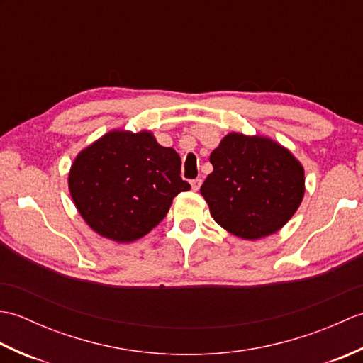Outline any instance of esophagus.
<instances>
[{
  "label": "esophagus",
  "mask_w": 363,
  "mask_h": 363,
  "mask_svg": "<svg viewBox=\"0 0 363 363\" xmlns=\"http://www.w3.org/2000/svg\"><path fill=\"white\" fill-rule=\"evenodd\" d=\"M201 184H203V181L199 179V177H196V179H191V181H190V186H191V189H194L195 191L199 190V187H201Z\"/></svg>",
  "instance_id": "1"
}]
</instances>
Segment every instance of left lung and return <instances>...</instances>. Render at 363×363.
<instances>
[{"instance_id":"obj_1","label":"left lung","mask_w":363,"mask_h":363,"mask_svg":"<svg viewBox=\"0 0 363 363\" xmlns=\"http://www.w3.org/2000/svg\"><path fill=\"white\" fill-rule=\"evenodd\" d=\"M211 164L201 195L213 220L237 237L274 234L303 201V165L267 137L230 133L212 151Z\"/></svg>"}]
</instances>
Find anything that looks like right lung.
<instances>
[{"instance_id": "obj_1", "label": "right lung", "mask_w": 363, "mask_h": 363, "mask_svg": "<svg viewBox=\"0 0 363 363\" xmlns=\"http://www.w3.org/2000/svg\"><path fill=\"white\" fill-rule=\"evenodd\" d=\"M68 187L95 233L128 243L156 228L190 184L181 177L179 154L160 146L148 130H112L78 154Z\"/></svg>"}]
</instances>
